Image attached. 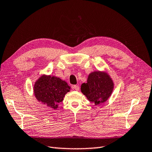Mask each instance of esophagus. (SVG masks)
I'll list each match as a JSON object with an SVG mask.
<instances>
[{
  "label": "esophagus",
  "mask_w": 152,
  "mask_h": 152,
  "mask_svg": "<svg viewBox=\"0 0 152 152\" xmlns=\"http://www.w3.org/2000/svg\"><path fill=\"white\" fill-rule=\"evenodd\" d=\"M72 88H73V89H75V91H79V86H76V85L73 86Z\"/></svg>",
  "instance_id": "esophagus-1"
}]
</instances>
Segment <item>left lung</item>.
I'll return each instance as SVG.
<instances>
[{
    "mask_svg": "<svg viewBox=\"0 0 152 152\" xmlns=\"http://www.w3.org/2000/svg\"><path fill=\"white\" fill-rule=\"evenodd\" d=\"M113 82L108 73L99 71L91 73L87 83L81 85V91L96 105L104 103L112 94Z\"/></svg>",
    "mask_w": 152,
    "mask_h": 152,
    "instance_id": "8db88e82",
    "label": "left lung"
}]
</instances>
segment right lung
<instances>
[{
    "label": "right lung",
    "instance_id": "right-lung-1",
    "mask_svg": "<svg viewBox=\"0 0 152 152\" xmlns=\"http://www.w3.org/2000/svg\"><path fill=\"white\" fill-rule=\"evenodd\" d=\"M70 87L65 81L50 75H42L35 83L34 91L35 98L45 106L53 109L58 107Z\"/></svg>",
    "mask_w": 152,
    "mask_h": 152
}]
</instances>
